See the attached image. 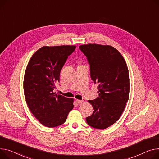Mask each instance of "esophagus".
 <instances>
[{
  "instance_id": "esophagus-1",
  "label": "esophagus",
  "mask_w": 159,
  "mask_h": 159,
  "mask_svg": "<svg viewBox=\"0 0 159 159\" xmlns=\"http://www.w3.org/2000/svg\"><path fill=\"white\" fill-rule=\"evenodd\" d=\"M83 102H84L83 100H76V102H77V103H78V104L82 103Z\"/></svg>"
}]
</instances>
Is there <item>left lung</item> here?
Here are the masks:
<instances>
[{
	"label": "left lung",
	"mask_w": 159,
	"mask_h": 159,
	"mask_svg": "<svg viewBox=\"0 0 159 159\" xmlns=\"http://www.w3.org/2000/svg\"><path fill=\"white\" fill-rule=\"evenodd\" d=\"M80 50L87 57L91 78L97 87L99 97L88 100L93 107L87 123L97 129H105L121 116L130 94V77L126 63L118 50L110 45H82Z\"/></svg>",
	"instance_id": "left-lung-1"
}]
</instances>
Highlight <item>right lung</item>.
<instances>
[{
  "instance_id": "1",
  "label": "right lung",
  "mask_w": 159,
  "mask_h": 159,
  "mask_svg": "<svg viewBox=\"0 0 159 159\" xmlns=\"http://www.w3.org/2000/svg\"><path fill=\"white\" fill-rule=\"evenodd\" d=\"M75 45L44 46L30 59L24 78L27 104L34 117L49 128L64 123L73 108V99L55 94V83Z\"/></svg>"
}]
</instances>
